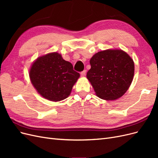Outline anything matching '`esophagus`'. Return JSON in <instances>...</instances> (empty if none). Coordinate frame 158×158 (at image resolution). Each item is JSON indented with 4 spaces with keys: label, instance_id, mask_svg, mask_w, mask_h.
<instances>
[{
    "label": "esophagus",
    "instance_id": "esophagus-1",
    "mask_svg": "<svg viewBox=\"0 0 158 158\" xmlns=\"http://www.w3.org/2000/svg\"><path fill=\"white\" fill-rule=\"evenodd\" d=\"M85 73H86V70H83L82 72H81L80 74H81V76H84L85 75Z\"/></svg>",
    "mask_w": 158,
    "mask_h": 158
}]
</instances>
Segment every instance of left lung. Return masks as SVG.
I'll return each instance as SVG.
<instances>
[{
	"mask_svg": "<svg viewBox=\"0 0 158 158\" xmlns=\"http://www.w3.org/2000/svg\"><path fill=\"white\" fill-rule=\"evenodd\" d=\"M87 78L98 96L106 100L117 99L130 87L135 64L126 52L107 49L95 53L90 59Z\"/></svg>",
	"mask_w": 158,
	"mask_h": 158,
	"instance_id": "1",
	"label": "left lung"
}]
</instances>
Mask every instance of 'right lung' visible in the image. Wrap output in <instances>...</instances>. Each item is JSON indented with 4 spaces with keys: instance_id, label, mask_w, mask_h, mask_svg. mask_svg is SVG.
<instances>
[{
    "instance_id": "obj_1",
    "label": "right lung",
    "mask_w": 158,
    "mask_h": 158,
    "mask_svg": "<svg viewBox=\"0 0 158 158\" xmlns=\"http://www.w3.org/2000/svg\"><path fill=\"white\" fill-rule=\"evenodd\" d=\"M33 86L42 97L59 102L69 96L80 74L70 62L58 52H51L37 58L30 70Z\"/></svg>"
}]
</instances>
